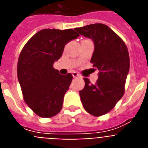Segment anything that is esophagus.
<instances>
[{
    "mask_svg": "<svg viewBox=\"0 0 148 148\" xmlns=\"http://www.w3.org/2000/svg\"><path fill=\"white\" fill-rule=\"evenodd\" d=\"M72 75H73V78H77V77H80V75L78 74L77 72H73V73H72Z\"/></svg>",
    "mask_w": 148,
    "mask_h": 148,
    "instance_id": "1",
    "label": "esophagus"
}]
</instances>
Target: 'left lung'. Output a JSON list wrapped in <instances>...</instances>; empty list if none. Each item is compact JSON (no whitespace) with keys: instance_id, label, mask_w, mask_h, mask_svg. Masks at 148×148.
Masks as SVG:
<instances>
[{"instance_id":"1","label":"left lung","mask_w":148,"mask_h":148,"mask_svg":"<svg viewBox=\"0 0 148 148\" xmlns=\"http://www.w3.org/2000/svg\"><path fill=\"white\" fill-rule=\"evenodd\" d=\"M78 34L93 41L94 52L90 62L99 70V78L79 91L81 101L87 113L95 116L108 113L121 99L130 69V58L125 42L110 27L94 23L78 27Z\"/></svg>"}]
</instances>
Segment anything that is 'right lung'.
<instances>
[{
	"label": "right lung",
	"instance_id": "1",
	"mask_svg": "<svg viewBox=\"0 0 148 148\" xmlns=\"http://www.w3.org/2000/svg\"><path fill=\"white\" fill-rule=\"evenodd\" d=\"M79 36L72 29H44L25 44L18 62V79L29 108L42 118L58 114L73 79L61 75L53 64L62 56L68 42Z\"/></svg>",
	"mask_w": 148,
	"mask_h": 148
}]
</instances>
